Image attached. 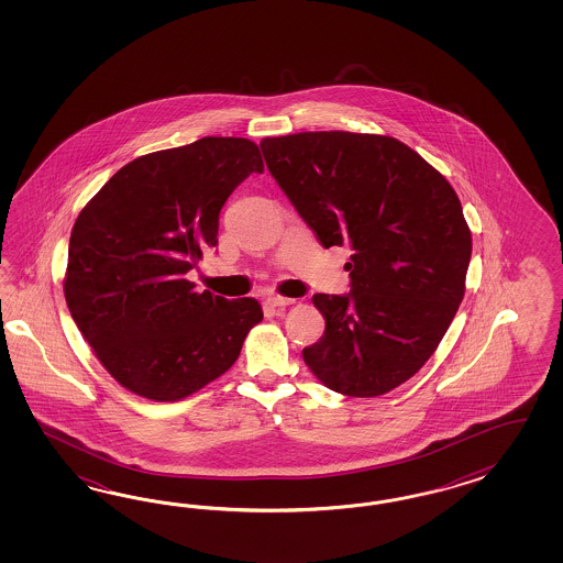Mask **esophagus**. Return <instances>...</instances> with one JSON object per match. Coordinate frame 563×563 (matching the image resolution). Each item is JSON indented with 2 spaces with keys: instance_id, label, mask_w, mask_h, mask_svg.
Masks as SVG:
<instances>
[{
  "instance_id": "1",
  "label": "esophagus",
  "mask_w": 563,
  "mask_h": 563,
  "mask_svg": "<svg viewBox=\"0 0 563 563\" xmlns=\"http://www.w3.org/2000/svg\"><path fill=\"white\" fill-rule=\"evenodd\" d=\"M266 301H268V306L273 307H287L295 303V299H290V297H280V295H271Z\"/></svg>"
}]
</instances>
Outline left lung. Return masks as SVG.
Wrapping results in <instances>:
<instances>
[{"label":"left lung","instance_id":"8db88e82","mask_svg":"<svg viewBox=\"0 0 563 563\" xmlns=\"http://www.w3.org/2000/svg\"><path fill=\"white\" fill-rule=\"evenodd\" d=\"M276 184L324 247L349 245L346 295H313L324 336L303 349L334 393L372 398L417 374L452 324L473 252L461 200L396 137H264Z\"/></svg>","mask_w":563,"mask_h":563}]
</instances>
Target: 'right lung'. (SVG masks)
Segmentation results:
<instances>
[{
	"label": "right lung",
	"mask_w": 563,
	"mask_h": 563,
	"mask_svg": "<svg viewBox=\"0 0 563 563\" xmlns=\"http://www.w3.org/2000/svg\"><path fill=\"white\" fill-rule=\"evenodd\" d=\"M245 137L206 136L137 156L74 222L64 292L102 367L130 393L173 402L235 361L262 322L256 299L196 292L188 273L219 245V214L262 173Z\"/></svg>",
	"instance_id": "right-lung-1"
}]
</instances>
